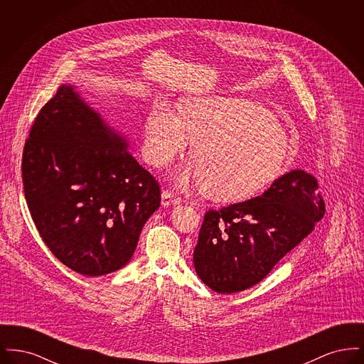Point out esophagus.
<instances>
[{
	"instance_id": "34e87169",
	"label": "esophagus",
	"mask_w": 364,
	"mask_h": 364,
	"mask_svg": "<svg viewBox=\"0 0 364 364\" xmlns=\"http://www.w3.org/2000/svg\"><path fill=\"white\" fill-rule=\"evenodd\" d=\"M161 198H162V206H173V205H178L181 202V199L169 190L162 191Z\"/></svg>"
}]
</instances>
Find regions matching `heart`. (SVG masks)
I'll list each match as a JSON object with an SVG mask.
<instances>
[{"label": "heart", "instance_id": "1", "mask_svg": "<svg viewBox=\"0 0 364 364\" xmlns=\"http://www.w3.org/2000/svg\"><path fill=\"white\" fill-rule=\"evenodd\" d=\"M195 141V162L174 173L178 187H206L220 200L247 199L282 173L289 140L263 105L239 97H203L186 101L180 117L156 102L144 122L146 159L169 166Z\"/></svg>", "mask_w": 364, "mask_h": 364}]
</instances>
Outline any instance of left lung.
<instances>
[{"label": "left lung", "mask_w": 364, "mask_h": 364, "mask_svg": "<svg viewBox=\"0 0 364 364\" xmlns=\"http://www.w3.org/2000/svg\"><path fill=\"white\" fill-rule=\"evenodd\" d=\"M325 214L318 181L301 169L250 200L208 210L193 250L199 278L218 294L257 285Z\"/></svg>", "instance_id": "left-lung-1"}]
</instances>
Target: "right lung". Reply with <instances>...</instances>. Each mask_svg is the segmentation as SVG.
I'll list each match as a JSON object with an SVG mask.
<instances>
[{
	"label": "right lung",
	"mask_w": 364,
	"mask_h": 364,
	"mask_svg": "<svg viewBox=\"0 0 364 364\" xmlns=\"http://www.w3.org/2000/svg\"><path fill=\"white\" fill-rule=\"evenodd\" d=\"M21 174L35 226L53 255L98 277L124 267L161 205V190L128 141L63 85L35 119Z\"/></svg>",
	"instance_id": "obj_1"
}]
</instances>
